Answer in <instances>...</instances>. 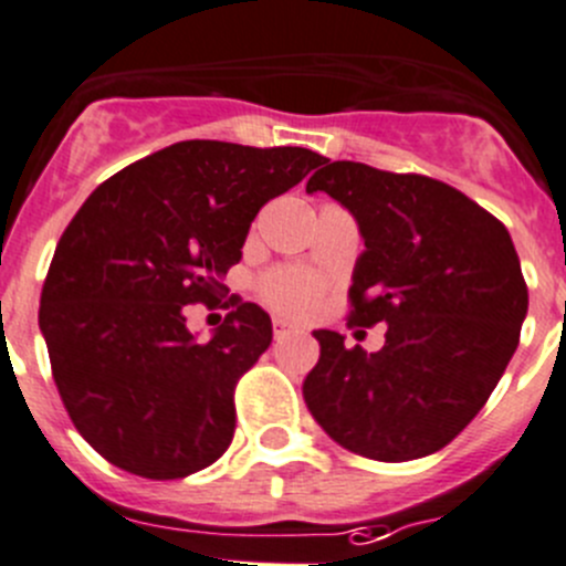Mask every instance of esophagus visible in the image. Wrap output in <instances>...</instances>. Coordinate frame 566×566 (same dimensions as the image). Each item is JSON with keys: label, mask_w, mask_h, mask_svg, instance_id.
<instances>
[{"label": "esophagus", "mask_w": 566, "mask_h": 566, "mask_svg": "<svg viewBox=\"0 0 566 566\" xmlns=\"http://www.w3.org/2000/svg\"><path fill=\"white\" fill-rule=\"evenodd\" d=\"M272 327H274V338H286V336H292V333H297V327L286 319H274Z\"/></svg>", "instance_id": "esophagus-1"}]
</instances>
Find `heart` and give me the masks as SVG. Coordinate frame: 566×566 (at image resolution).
Wrapping results in <instances>:
<instances>
[{
    "mask_svg": "<svg viewBox=\"0 0 566 566\" xmlns=\"http://www.w3.org/2000/svg\"><path fill=\"white\" fill-rule=\"evenodd\" d=\"M261 294L283 314H308L319 297V283L300 269H274L261 280Z\"/></svg>",
    "mask_w": 566,
    "mask_h": 566,
    "instance_id": "b5f03b06",
    "label": "heart"
}]
</instances>
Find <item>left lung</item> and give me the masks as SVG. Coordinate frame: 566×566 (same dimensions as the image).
<instances>
[{
    "instance_id": "left-lung-1",
    "label": "left lung",
    "mask_w": 566,
    "mask_h": 566,
    "mask_svg": "<svg viewBox=\"0 0 566 566\" xmlns=\"http://www.w3.org/2000/svg\"><path fill=\"white\" fill-rule=\"evenodd\" d=\"M305 191L342 202L364 239L349 325L386 322L378 353L314 331L305 406L349 453H436L475 419L520 344L528 286L514 241L467 193L424 175L325 158Z\"/></svg>"
}]
</instances>
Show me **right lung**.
I'll list each match as a JSON object with an SVG mask.
<instances>
[{"instance_id":"add662e5","label":"right lung","mask_w":566,"mask_h":566,"mask_svg":"<svg viewBox=\"0 0 566 566\" xmlns=\"http://www.w3.org/2000/svg\"><path fill=\"white\" fill-rule=\"evenodd\" d=\"M322 160L303 147L180 142L85 199L57 241L38 325L63 406L102 459L175 481L230 448L235 384L272 342V319L233 303L197 342L182 305L217 303L258 211Z\"/></svg>"}]
</instances>
